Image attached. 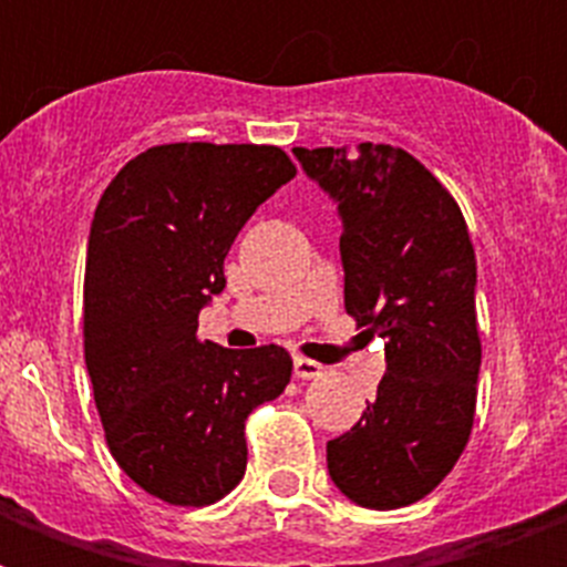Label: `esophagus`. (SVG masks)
<instances>
[{
	"instance_id": "34e87169",
	"label": "esophagus",
	"mask_w": 567,
	"mask_h": 567,
	"mask_svg": "<svg viewBox=\"0 0 567 567\" xmlns=\"http://www.w3.org/2000/svg\"><path fill=\"white\" fill-rule=\"evenodd\" d=\"M323 373V364L315 362V359H306V355H297L293 359V377H300V379H315Z\"/></svg>"
}]
</instances>
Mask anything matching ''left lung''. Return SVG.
<instances>
[{"instance_id": "8db88e82", "label": "left lung", "mask_w": 567, "mask_h": 567, "mask_svg": "<svg viewBox=\"0 0 567 567\" xmlns=\"http://www.w3.org/2000/svg\"><path fill=\"white\" fill-rule=\"evenodd\" d=\"M293 155L338 199L347 315L385 338L388 373L353 430L327 444L329 476L368 509L412 506L453 471L474 430L483 341L467 223L400 146Z\"/></svg>"}]
</instances>
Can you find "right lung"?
I'll return each instance as SVG.
<instances>
[{
	"label": "right lung",
	"instance_id": "1",
	"mask_svg": "<svg viewBox=\"0 0 567 567\" xmlns=\"http://www.w3.org/2000/svg\"><path fill=\"white\" fill-rule=\"evenodd\" d=\"M297 176L267 144H162L100 196L84 261V362L105 444L132 483L171 506H208L247 467L244 423L291 382L279 344L199 341L240 226Z\"/></svg>",
	"mask_w": 567,
	"mask_h": 567
}]
</instances>
